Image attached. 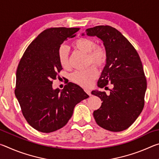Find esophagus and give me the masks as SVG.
I'll return each mask as SVG.
<instances>
[{"mask_svg": "<svg viewBox=\"0 0 159 159\" xmlns=\"http://www.w3.org/2000/svg\"><path fill=\"white\" fill-rule=\"evenodd\" d=\"M85 93H87L88 95L91 96V92H90V90H85Z\"/></svg>", "mask_w": 159, "mask_h": 159, "instance_id": "1", "label": "esophagus"}]
</instances>
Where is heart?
<instances>
[{
  "label": "heart",
  "mask_w": 159,
  "mask_h": 159,
  "mask_svg": "<svg viewBox=\"0 0 159 159\" xmlns=\"http://www.w3.org/2000/svg\"><path fill=\"white\" fill-rule=\"evenodd\" d=\"M74 48L87 54L88 64H93L98 68L105 66L108 58V54L105 47L102 45H96L93 39L88 37H81L74 42ZM58 59L60 65L64 69L70 67L69 52L65 46H61L58 50ZM98 76V70L95 66H90L85 70L74 71L70 76L72 82L83 88H89Z\"/></svg>",
  "instance_id": "obj_1"
}]
</instances>
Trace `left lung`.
Returning <instances> with one entry per match:
<instances>
[{
  "label": "left lung",
  "instance_id": "8db88e82",
  "mask_svg": "<svg viewBox=\"0 0 159 159\" xmlns=\"http://www.w3.org/2000/svg\"><path fill=\"white\" fill-rule=\"evenodd\" d=\"M85 32L88 36L100 39L108 54L98 87L106 89L109 83L113 87L109 95L92 92L102 101L100 108L94 111V118L102 128L123 131L135 121L144 106L147 79L140 57L128 40L112 26H97Z\"/></svg>",
  "mask_w": 159,
  "mask_h": 159
}]
</instances>
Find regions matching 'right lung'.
Wrapping results in <instances>:
<instances>
[{"mask_svg":"<svg viewBox=\"0 0 159 159\" xmlns=\"http://www.w3.org/2000/svg\"><path fill=\"white\" fill-rule=\"evenodd\" d=\"M79 29H45L31 43L19 62L15 94L24 117L38 131L48 133L64 127L73 115L75 106L89 97L71 82L61 91L52 89L53 80L62 69L59 48Z\"/></svg>","mask_w":159,"mask_h":159,"instance_id":"1","label":"right lung"}]
</instances>
